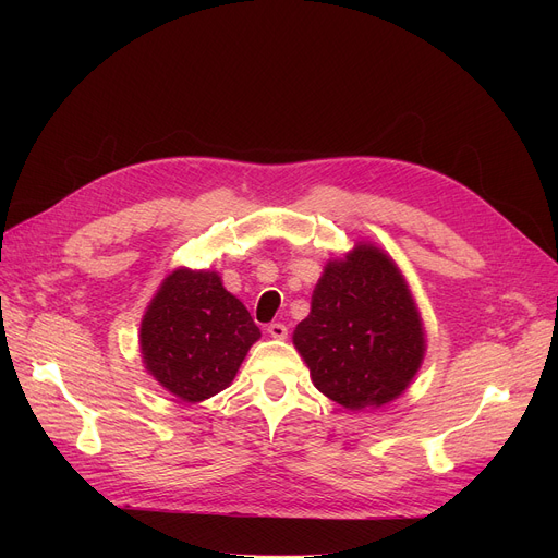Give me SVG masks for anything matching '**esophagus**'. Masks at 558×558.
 <instances>
[{"mask_svg":"<svg viewBox=\"0 0 558 558\" xmlns=\"http://www.w3.org/2000/svg\"><path fill=\"white\" fill-rule=\"evenodd\" d=\"M267 332L274 337V339H287V328L282 324H269L267 326Z\"/></svg>","mask_w":558,"mask_h":558,"instance_id":"34e87169","label":"esophagus"}]
</instances>
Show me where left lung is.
<instances>
[{
    "instance_id": "obj_1",
    "label": "left lung",
    "mask_w": 558,
    "mask_h": 558,
    "mask_svg": "<svg viewBox=\"0 0 558 558\" xmlns=\"http://www.w3.org/2000/svg\"><path fill=\"white\" fill-rule=\"evenodd\" d=\"M294 345L320 393L362 412L409 387L423 364L425 330L396 262L360 242L326 264Z\"/></svg>"
}]
</instances>
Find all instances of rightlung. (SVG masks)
Segmentation results:
<instances>
[{
    "mask_svg": "<svg viewBox=\"0 0 558 558\" xmlns=\"http://www.w3.org/2000/svg\"><path fill=\"white\" fill-rule=\"evenodd\" d=\"M259 339L248 310L215 271H171L140 328L144 368L185 402L223 391Z\"/></svg>",
    "mask_w": 558,
    "mask_h": 558,
    "instance_id": "1",
    "label": "right lung"
}]
</instances>
